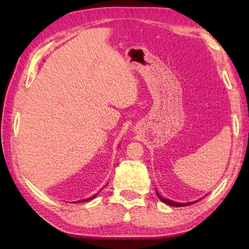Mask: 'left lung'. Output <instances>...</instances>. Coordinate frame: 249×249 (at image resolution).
<instances>
[{
    "instance_id": "obj_1",
    "label": "left lung",
    "mask_w": 249,
    "mask_h": 249,
    "mask_svg": "<svg viewBox=\"0 0 249 249\" xmlns=\"http://www.w3.org/2000/svg\"><path fill=\"white\" fill-rule=\"evenodd\" d=\"M157 196L159 197L160 201H162L163 203L166 204H169L171 206H176V208H180V206H187V205H190L192 203H195V202H188V203H179V202H175V201H171L169 199H165V197H162L161 196L159 195V193L157 192Z\"/></svg>"
}]
</instances>
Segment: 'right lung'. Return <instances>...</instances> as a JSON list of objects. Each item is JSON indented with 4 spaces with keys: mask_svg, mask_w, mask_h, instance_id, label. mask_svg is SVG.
Wrapping results in <instances>:
<instances>
[{
    "mask_svg": "<svg viewBox=\"0 0 249 249\" xmlns=\"http://www.w3.org/2000/svg\"><path fill=\"white\" fill-rule=\"evenodd\" d=\"M96 196V195H95ZM95 196H91V197H89V199H84V200H80L79 202H84V201H88V200H92V199H94L95 197Z\"/></svg>",
    "mask_w": 249,
    "mask_h": 249,
    "instance_id": "1",
    "label": "right lung"
}]
</instances>
